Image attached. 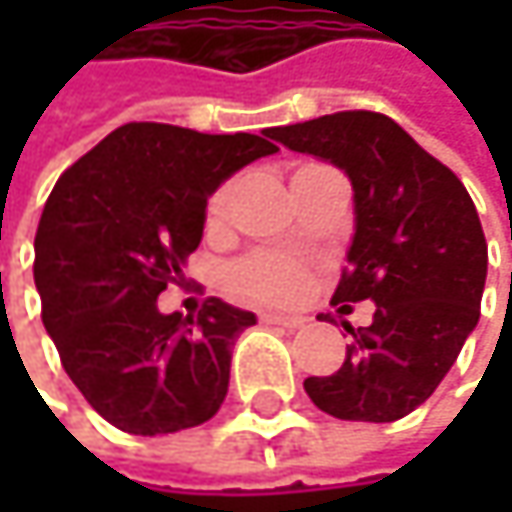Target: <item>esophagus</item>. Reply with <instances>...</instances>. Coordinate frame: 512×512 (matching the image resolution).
Masks as SVG:
<instances>
[{
	"label": "esophagus",
	"mask_w": 512,
	"mask_h": 512,
	"mask_svg": "<svg viewBox=\"0 0 512 512\" xmlns=\"http://www.w3.org/2000/svg\"><path fill=\"white\" fill-rule=\"evenodd\" d=\"M260 320L263 323H272V326H284V329L305 326V317L302 314H275V311H269V314H260Z\"/></svg>",
	"instance_id": "obj_1"
}]
</instances>
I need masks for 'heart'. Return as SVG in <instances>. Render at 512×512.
<instances>
[{
	"instance_id": "obj_1",
	"label": "heart",
	"mask_w": 512,
	"mask_h": 512,
	"mask_svg": "<svg viewBox=\"0 0 512 512\" xmlns=\"http://www.w3.org/2000/svg\"><path fill=\"white\" fill-rule=\"evenodd\" d=\"M237 198V180H228L219 186L210 198L207 219L213 225L225 222L231 213V204ZM228 284L237 296L263 305H290L299 302L311 287V269L299 257L284 252H255L231 266Z\"/></svg>"
}]
</instances>
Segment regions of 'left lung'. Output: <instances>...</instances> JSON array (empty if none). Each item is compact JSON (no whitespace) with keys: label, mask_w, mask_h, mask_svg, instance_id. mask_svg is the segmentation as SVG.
Listing matches in <instances>:
<instances>
[{"label":"left lung","mask_w":512,"mask_h":512,"mask_svg":"<svg viewBox=\"0 0 512 512\" xmlns=\"http://www.w3.org/2000/svg\"><path fill=\"white\" fill-rule=\"evenodd\" d=\"M269 139L338 165L353 183L356 234L335 302L376 305L350 329L344 364L308 376L317 409L388 424L415 412L445 379L480 320L486 237L460 177L379 112H335L272 127Z\"/></svg>","instance_id":"obj_1"}]
</instances>
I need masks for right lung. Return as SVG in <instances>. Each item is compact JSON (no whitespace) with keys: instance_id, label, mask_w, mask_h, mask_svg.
I'll use <instances>...</instances> for the list:
<instances>
[{"instance_id":"obj_1","label":"right lung","mask_w":512,"mask_h":512,"mask_svg":"<svg viewBox=\"0 0 512 512\" xmlns=\"http://www.w3.org/2000/svg\"><path fill=\"white\" fill-rule=\"evenodd\" d=\"M262 136H210L124 124L73 162L35 234L41 317L73 385L109 424L165 436L210 421L231 379V347L255 314L216 296L198 317L162 314L201 243L207 198L278 148Z\"/></svg>"}]
</instances>
